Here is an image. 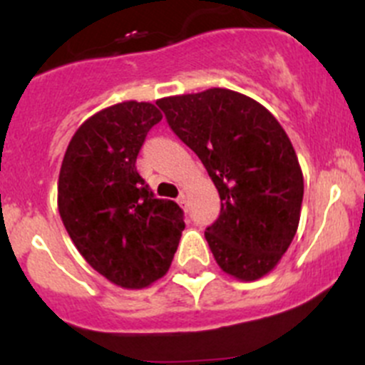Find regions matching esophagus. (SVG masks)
I'll return each instance as SVG.
<instances>
[{
	"instance_id": "34e87169",
	"label": "esophagus",
	"mask_w": 365,
	"mask_h": 365,
	"mask_svg": "<svg viewBox=\"0 0 365 365\" xmlns=\"http://www.w3.org/2000/svg\"><path fill=\"white\" fill-rule=\"evenodd\" d=\"M176 201H178L180 206H185V205H187V194L182 192V194H180L178 200H176Z\"/></svg>"
}]
</instances>
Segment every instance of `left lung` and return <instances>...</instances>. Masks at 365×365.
Masks as SVG:
<instances>
[{"label":"left lung","instance_id":"1","mask_svg":"<svg viewBox=\"0 0 365 365\" xmlns=\"http://www.w3.org/2000/svg\"><path fill=\"white\" fill-rule=\"evenodd\" d=\"M157 106L219 190L220 215L205 231L217 264L240 281L267 275L295 237L304 197L284 128L251 97L224 88L165 97Z\"/></svg>","mask_w":365,"mask_h":365}]
</instances>
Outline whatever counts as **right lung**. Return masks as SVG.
<instances>
[{"label": "right lung", "mask_w": 365, "mask_h": 365, "mask_svg": "<svg viewBox=\"0 0 365 365\" xmlns=\"http://www.w3.org/2000/svg\"><path fill=\"white\" fill-rule=\"evenodd\" d=\"M160 120L150 102L102 109L70 139L58 180V210L77 251L127 289L164 277L185 230L183 210L157 200L135 169L146 134Z\"/></svg>", "instance_id": "add662e5"}]
</instances>
